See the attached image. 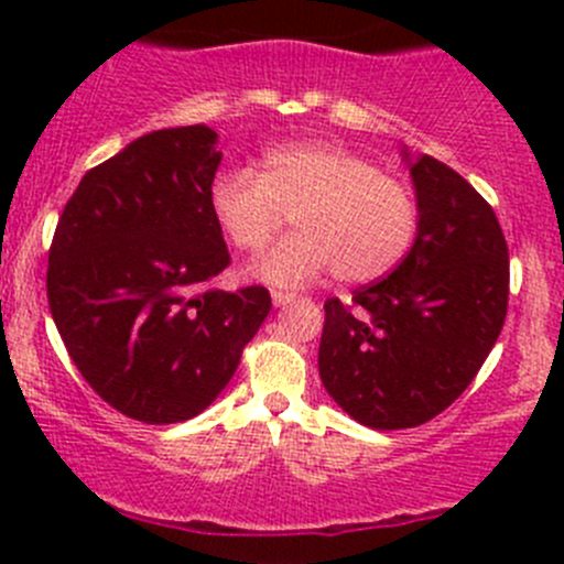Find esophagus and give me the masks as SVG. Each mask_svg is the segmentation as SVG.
Masks as SVG:
<instances>
[{
	"label": "esophagus",
	"mask_w": 564,
	"mask_h": 564,
	"mask_svg": "<svg viewBox=\"0 0 564 564\" xmlns=\"http://www.w3.org/2000/svg\"><path fill=\"white\" fill-rule=\"evenodd\" d=\"M294 300H300V297L292 292H281V289H278V292H272V305H275V308H283V305L294 303Z\"/></svg>",
	"instance_id": "esophagus-1"
}]
</instances>
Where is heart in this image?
<instances>
[{
  "instance_id": "b5f03b06",
  "label": "heart",
  "mask_w": 564,
  "mask_h": 564,
  "mask_svg": "<svg viewBox=\"0 0 564 564\" xmlns=\"http://www.w3.org/2000/svg\"><path fill=\"white\" fill-rule=\"evenodd\" d=\"M207 198L215 224L246 253L264 248L292 215L297 231L250 264V278L272 286H305L329 270L346 283L377 281L417 235L409 187L329 141L272 147L259 172H220Z\"/></svg>"
}]
</instances>
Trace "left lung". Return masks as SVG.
<instances>
[{"label":"left lung","instance_id":"8db88e82","mask_svg":"<svg viewBox=\"0 0 564 564\" xmlns=\"http://www.w3.org/2000/svg\"><path fill=\"white\" fill-rule=\"evenodd\" d=\"M417 235L382 281L324 303L318 377L335 403L377 431L414 429L471 384L502 333L510 261L486 198L431 155L401 150Z\"/></svg>","mask_w":564,"mask_h":564}]
</instances>
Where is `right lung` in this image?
Listing matches in <instances>:
<instances>
[{
	"mask_svg": "<svg viewBox=\"0 0 564 564\" xmlns=\"http://www.w3.org/2000/svg\"><path fill=\"white\" fill-rule=\"evenodd\" d=\"M207 124L163 128L89 169L48 253V305L89 388L128 417L182 423L231 382L272 308L264 286L207 292L226 270Z\"/></svg>",
	"mask_w": 564,
	"mask_h": 564,
	"instance_id": "obj_1",
	"label": "right lung"
}]
</instances>
